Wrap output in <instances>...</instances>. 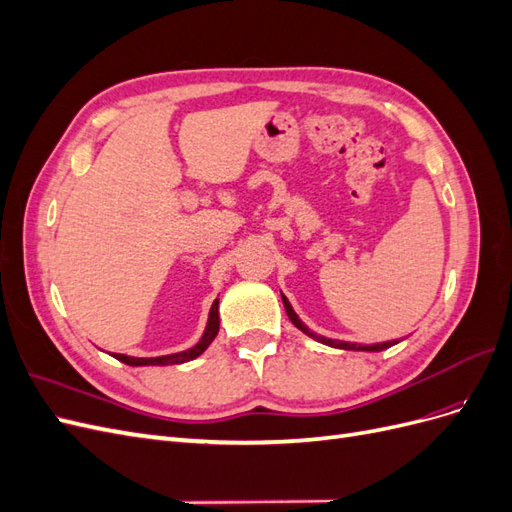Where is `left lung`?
Here are the masks:
<instances>
[{
	"instance_id": "left-lung-1",
	"label": "left lung",
	"mask_w": 512,
	"mask_h": 512,
	"mask_svg": "<svg viewBox=\"0 0 512 512\" xmlns=\"http://www.w3.org/2000/svg\"><path fill=\"white\" fill-rule=\"evenodd\" d=\"M282 301H284V307H286V314H288V318H290V322L294 324V327L297 329H301L305 335H309V337H314L316 342H320V344H327V346H331V348H342V350H365V352H380V350H386V348H391L393 344H397V342H382V344H371V346H361V344H350V342H337V339H327V337H322V335H316L314 331H309L305 324L299 320V316L294 314V309H292V305L288 303V299L284 297L282 294Z\"/></svg>"
}]
</instances>
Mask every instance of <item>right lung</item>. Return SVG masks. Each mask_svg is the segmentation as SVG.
<instances>
[{
    "instance_id": "1",
    "label": "right lung",
    "mask_w": 512,
    "mask_h": 512,
    "mask_svg": "<svg viewBox=\"0 0 512 512\" xmlns=\"http://www.w3.org/2000/svg\"><path fill=\"white\" fill-rule=\"evenodd\" d=\"M218 305H220V299H215L213 305H211V312H209V322H207V329L203 333V337H200V342L190 348V350H183V352H177V354H166V356H156V359H136V356H128V354H115V359L126 363V365H132V367H141V365H179V363H185V361H192L196 359L198 354H203L209 344L215 339V335H218L220 331V314H218Z\"/></svg>"
}]
</instances>
